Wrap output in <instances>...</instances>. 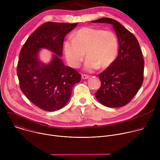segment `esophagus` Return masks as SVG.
Returning a JSON list of instances; mask_svg holds the SVG:
<instances>
[{
    "label": "esophagus",
    "instance_id": "obj_1",
    "mask_svg": "<svg viewBox=\"0 0 160 160\" xmlns=\"http://www.w3.org/2000/svg\"><path fill=\"white\" fill-rule=\"evenodd\" d=\"M88 77H89V76H88V75H83V74H82V79H87V78H88Z\"/></svg>",
    "mask_w": 160,
    "mask_h": 160
}]
</instances>
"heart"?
Returning <instances> with one entry per match:
<instances>
[{
	"label": "heart",
	"instance_id": "obj_1",
	"mask_svg": "<svg viewBox=\"0 0 160 160\" xmlns=\"http://www.w3.org/2000/svg\"><path fill=\"white\" fill-rule=\"evenodd\" d=\"M64 53L70 66L78 68L86 54L85 68L92 72L99 67L106 69L115 61L118 51V39L111 30L83 27L77 31L73 39L64 43Z\"/></svg>",
	"mask_w": 160,
	"mask_h": 160
}]
</instances>
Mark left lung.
<instances>
[{
	"instance_id": "obj_1",
	"label": "left lung",
	"mask_w": 160,
	"mask_h": 160,
	"mask_svg": "<svg viewBox=\"0 0 160 160\" xmlns=\"http://www.w3.org/2000/svg\"><path fill=\"white\" fill-rule=\"evenodd\" d=\"M92 22L111 24L120 45L115 61L98 74L101 85L95 96L105 106H123L138 92L144 80V61L139 42L132 33L115 19L103 18Z\"/></svg>"
}]
</instances>
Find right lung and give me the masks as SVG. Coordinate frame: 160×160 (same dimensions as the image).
Returning <instances> with one entry per match:
<instances>
[{
    "label": "right lung",
    "instance_id": "1",
    "mask_svg": "<svg viewBox=\"0 0 160 160\" xmlns=\"http://www.w3.org/2000/svg\"><path fill=\"white\" fill-rule=\"evenodd\" d=\"M77 24L45 22L28 37L20 51L17 65L20 89L28 100L44 111L63 108L72 96L73 86L81 80V75L64 66L59 57L62 54L65 36ZM40 48L55 54L49 65L38 61L37 54Z\"/></svg>",
    "mask_w": 160,
    "mask_h": 160
}]
</instances>
